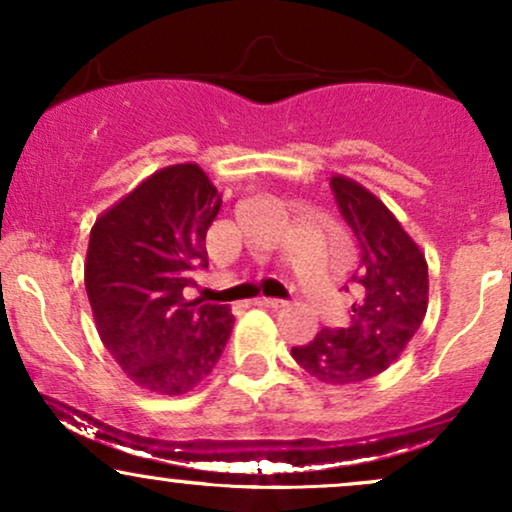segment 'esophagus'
Here are the masks:
<instances>
[{
	"label": "esophagus",
	"instance_id": "34e87169",
	"mask_svg": "<svg viewBox=\"0 0 512 512\" xmlns=\"http://www.w3.org/2000/svg\"><path fill=\"white\" fill-rule=\"evenodd\" d=\"M255 305H262V308H284L286 301H279V298L260 296V298H255Z\"/></svg>",
	"mask_w": 512,
	"mask_h": 512
}]
</instances>
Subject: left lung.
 Wrapping results in <instances>:
<instances>
[{
    "label": "left lung",
    "mask_w": 512,
    "mask_h": 512,
    "mask_svg": "<svg viewBox=\"0 0 512 512\" xmlns=\"http://www.w3.org/2000/svg\"><path fill=\"white\" fill-rule=\"evenodd\" d=\"M330 187L361 250L351 276L349 325L325 327L313 342L293 346L291 356L322 383L354 385L390 368L421 327L428 308V264L373 192L344 175H334Z\"/></svg>",
    "instance_id": "obj_1"
}]
</instances>
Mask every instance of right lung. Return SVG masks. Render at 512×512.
Returning <instances> with one entry per match:
<instances>
[{
  "label": "right lung",
  "mask_w": 512,
  "mask_h": 512,
  "mask_svg": "<svg viewBox=\"0 0 512 512\" xmlns=\"http://www.w3.org/2000/svg\"><path fill=\"white\" fill-rule=\"evenodd\" d=\"M221 195L195 163L168 166L101 214L86 252L98 334L137 385L182 395L219 363L233 330L228 305L187 301L209 267L207 231Z\"/></svg>",
  "instance_id": "right-lung-1"
}]
</instances>
